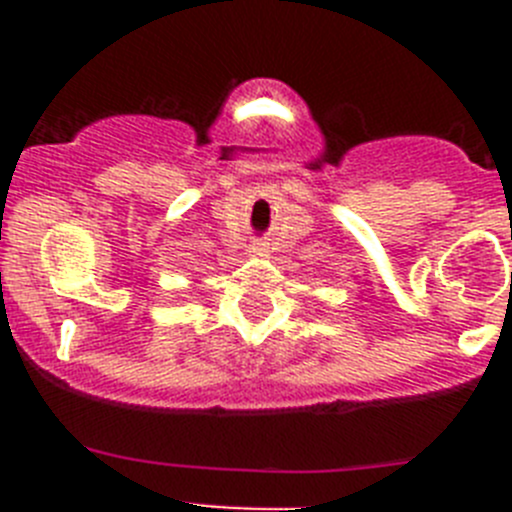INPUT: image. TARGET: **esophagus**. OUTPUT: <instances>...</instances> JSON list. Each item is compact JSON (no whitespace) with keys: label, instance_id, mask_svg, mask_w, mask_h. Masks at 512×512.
<instances>
[{"label":"esophagus","instance_id":"1","mask_svg":"<svg viewBox=\"0 0 512 512\" xmlns=\"http://www.w3.org/2000/svg\"><path fill=\"white\" fill-rule=\"evenodd\" d=\"M250 252L252 257H267L270 255V245H267V242H252Z\"/></svg>","mask_w":512,"mask_h":512}]
</instances>
